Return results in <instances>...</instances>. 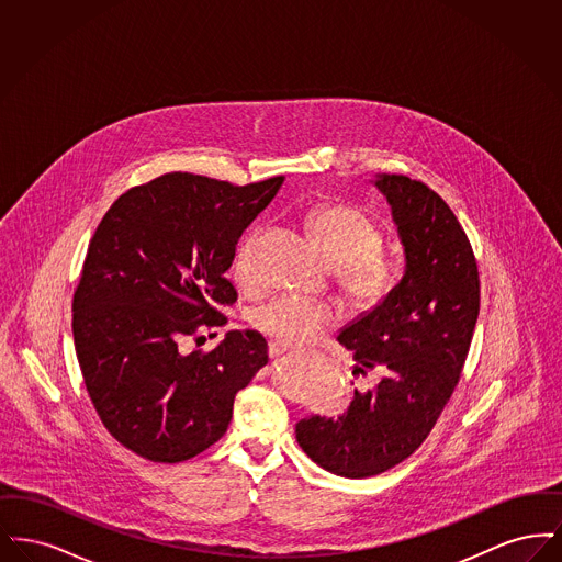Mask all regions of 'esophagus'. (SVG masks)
Listing matches in <instances>:
<instances>
[{
	"label": "esophagus",
	"mask_w": 562,
	"mask_h": 562,
	"mask_svg": "<svg viewBox=\"0 0 562 562\" xmlns=\"http://www.w3.org/2000/svg\"><path fill=\"white\" fill-rule=\"evenodd\" d=\"M268 351L271 358H276V356H282V353L291 351V348H289V346H282V344H278V341H271V344H269Z\"/></svg>",
	"instance_id": "1"
}]
</instances>
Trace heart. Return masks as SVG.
<instances>
[{
  "label": "heart",
  "mask_w": 562,
  "mask_h": 562,
  "mask_svg": "<svg viewBox=\"0 0 562 562\" xmlns=\"http://www.w3.org/2000/svg\"><path fill=\"white\" fill-rule=\"evenodd\" d=\"M307 229L356 307L374 310L396 291L401 263L381 248L383 234L371 216L344 204H324L307 214ZM236 276H248L244 252L236 261ZM337 321L333 305L301 294H280L252 314L261 333L291 348L314 341Z\"/></svg>",
  "instance_id": "obj_1"
}]
</instances>
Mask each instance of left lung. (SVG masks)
<instances>
[{
	"instance_id": "1",
	"label": "left lung",
	"mask_w": 562,
	"mask_h": 562,
	"mask_svg": "<svg viewBox=\"0 0 562 562\" xmlns=\"http://www.w3.org/2000/svg\"><path fill=\"white\" fill-rule=\"evenodd\" d=\"M404 248V276L379 307L360 314L337 341L353 373L374 371L344 415L296 424V442L321 468L367 479L415 453L453 394L481 312L470 240L447 202L402 175H376Z\"/></svg>"
}]
</instances>
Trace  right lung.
<instances>
[{"instance_id":"right-lung-1","label":"right lung","mask_w":562,"mask_h":562,"mask_svg":"<svg viewBox=\"0 0 562 562\" xmlns=\"http://www.w3.org/2000/svg\"><path fill=\"white\" fill-rule=\"evenodd\" d=\"M282 181L238 188L168 172L122 193L99 223L74 294V341L103 426L133 453L179 463L206 451L268 364L257 330H229L206 353L179 341L227 322L221 307L238 293L225 271Z\"/></svg>"}]
</instances>
